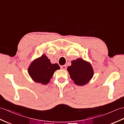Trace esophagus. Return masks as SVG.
Instances as JSON below:
<instances>
[{
  "mask_svg": "<svg viewBox=\"0 0 124 124\" xmlns=\"http://www.w3.org/2000/svg\"><path fill=\"white\" fill-rule=\"evenodd\" d=\"M61 68L62 69H64V70H65V69H66V68H67V66L66 65H63V66H61Z\"/></svg>",
  "mask_w": 124,
  "mask_h": 124,
  "instance_id": "34e87169",
  "label": "esophagus"
}]
</instances>
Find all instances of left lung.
I'll return each instance as SVG.
<instances>
[{
  "label": "left lung",
  "instance_id": "obj_1",
  "mask_svg": "<svg viewBox=\"0 0 124 124\" xmlns=\"http://www.w3.org/2000/svg\"><path fill=\"white\" fill-rule=\"evenodd\" d=\"M71 65L68 66L67 70L71 79L78 86H84L92 79L93 70L91 64L81 58L71 61Z\"/></svg>",
  "mask_w": 124,
  "mask_h": 124
}]
</instances>
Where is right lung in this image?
I'll use <instances>...</instances> for the list:
<instances>
[{
  "label": "right lung",
  "instance_id": "right-lung-1",
  "mask_svg": "<svg viewBox=\"0 0 124 124\" xmlns=\"http://www.w3.org/2000/svg\"><path fill=\"white\" fill-rule=\"evenodd\" d=\"M59 69L58 64H52L44 54L31 62L28 68V72L36 83L47 85L52 78L55 71Z\"/></svg>",
  "mask_w": 124,
  "mask_h": 124
}]
</instances>
